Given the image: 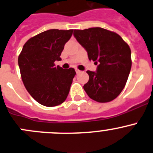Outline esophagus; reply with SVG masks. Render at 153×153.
<instances>
[{"instance_id": "obj_1", "label": "esophagus", "mask_w": 153, "mask_h": 153, "mask_svg": "<svg viewBox=\"0 0 153 153\" xmlns=\"http://www.w3.org/2000/svg\"><path fill=\"white\" fill-rule=\"evenodd\" d=\"M75 72H76L77 74H78V73H80V72H81V71H80L79 69H75Z\"/></svg>"}]
</instances>
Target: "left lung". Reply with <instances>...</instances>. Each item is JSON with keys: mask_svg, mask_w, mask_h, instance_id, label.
Instances as JSON below:
<instances>
[{"mask_svg": "<svg viewBox=\"0 0 153 153\" xmlns=\"http://www.w3.org/2000/svg\"><path fill=\"white\" fill-rule=\"evenodd\" d=\"M74 36L87 51L96 72L87 71L89 81L84 89L90 99L108 102L116 99L128 80L131 67V49L116 33L102 27L74 30Z\"/></svg>", "mask_w": 153, "mask_h": 153, "instance_id": "1", "label": "left lung"}]
</instances>
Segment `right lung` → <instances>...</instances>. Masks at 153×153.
I'll return each mask as SVG.
<instances>
[{
  "label": "right lung",
  "mask_w": 153,
  "mask_h": 153,
  "mask_svg": "<svg viewBox=\"0 0 153 153\" xmlns=\"http://www.w3.org/2000/svg\"><path fill=\"white\" fill-rule=\"evenodd\" d=\"M73 30L51 29L28 39L19 54L18 63L25 88L41 105L54 107L67 98L76 75L73 68L55 66Z\"/></svg>",
  "instance_id": "obj_1"
}]
</instances>
